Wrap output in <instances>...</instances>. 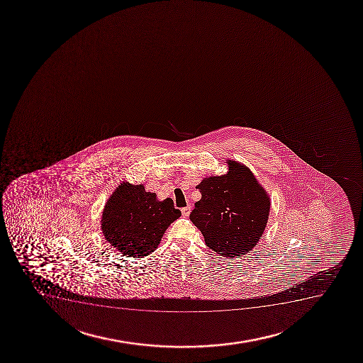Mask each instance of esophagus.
<instances>
[{"instance_id":"34e87169","label":"esophagus","mask_w":363,"mask_h":363,"mask_svg":"<svg viewBox=\"0 0 363 363\" xmlns=\"http://www.w3.org/2000/svg\"><path fill=\"white\" fill-rule=\"evenodd\" d=\"M182 215H184V218H187L189 216V213H191V206H186V208H182Z\"/></svg>"}]
</instances>
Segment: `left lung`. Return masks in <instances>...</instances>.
Wrapping results in <instances>:
<instances>
[{
    "instance_id": "obj_1",
    "label": "left lung",
    "mask_w": 363,
    "mask_h": 363,
    "mask_svg": "<svg viewBox=\"0 0 363 363\" xmlns=\"http://www.w3.org/2000/svg\"><path fill=\"white\" fill-rule=\"evenodd\" d=\"M226 175L210 176L196 186L201 193L189 215L205 244L221 256L245 255L264 233L269 198L245 165L228 160Z\"/></svg>"
}]
</instances>
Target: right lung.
<instances>
[{
    "instance_id": "obj_1",
    "label": "right lung",
    "mask_w": 363,
    "mask_h": 363,
    "mask_svg": "<svg viewBox=\"0 0 363 363\" xmlns=\"http://www.w3.org/2000/svg\"><path fill=\"white\" fill-rule=\"evenodd\" d=\"M181 216L171 198L158 201L143 184L123 182L103 210L101 228L108 243L128 257L150 255L172 222Z\"/></svg>"
}]
</instances>
